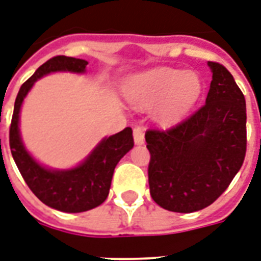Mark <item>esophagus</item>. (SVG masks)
<instances>
[{
	"instance_id": "obj_1",
	"label": "esophagus",
	"mask_w": 261,
	"mask_h": 261,
	"mask_svg": "<svg viewBox=\"0 0 261 261\" xmlns=\"http://www.w3.org/2000/svg\"><path fill=\"white\" fill-rule=\"evenodd\" d=\"M133 135H134L135 145H144V142H145V133H144V130L141 128V127H135Z\"/></svg>"
}]
</instances>
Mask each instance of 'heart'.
Wrapping results in <instances>:
<instances>
[{"label":"heart","instance_id":"heart-1","mask_svg":"<svg viewBox=\"0 0 261 261\" xmlns=\"http://www.w3.org/2000/svg\"><path fill=\"white\" fill-rule=\"evenodd\" d=\"M201 90L202 82L196 72L159 67L131 77L126 85V97L137 109H148L157 103L154 120L170 127L190 111Z\"/></svg>","mask_w":261,"mask_h":261}]
</instances>
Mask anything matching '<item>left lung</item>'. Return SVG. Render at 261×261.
I'll list each match as a JSON object with an SVG mask.
<instances>
[{
  "instance_id": "8db88e82",
  "label": "left lung",
  "mask_w": 261,
  "mask_h": 261,
  "mask_svg": "<svg viewBox=\"0 0 261 261\" xmlns=\"http://www.w3.org/2000/svg\"><path fill=\"white\" fill-rule=\"evenodd\" d=\"M205 105L167 131L145 134L150 152L149 189L167 211L204 210L231 184L246 152L245 97L227 69L208 61Z\"/></svg>"
}]
</instances>
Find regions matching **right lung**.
Masks as SVG:
<instances>
[{
  "instance_id": "obj_1",
  "label": "right lung",
  "mask_w": 261,
  "mask_h": 261,
  "mask_svg": "<svg viewBox=\"0 0 261 261\" xmlns=\"http://www.w3.org/2000/svg\"><path fill=\"white\" fill-rule=\"evenodd\" d=\"M87 64L86 60L67 56L47 60L20 87L9 130L12 156L27 186L45 205L68 214L93 210L107 200L115 167L134 146L133 130L126 127L117 134L105 137L77 166L57 170L42 166L25 149L20 134V111L38 79L51 72L85 73Z\"/></svg>"
}]
</instances>
